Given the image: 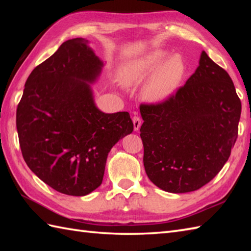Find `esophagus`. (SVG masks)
Wrapping results in <instances>:
<instances>
[{"label": "esophagus", "instance_id": "esophagus-1", "mask_svg": "<svg viewBox=\"0 0 251 251\" xmlns=\"http://www.w3.org/2000/svg\"><path fill=\"white\" fill-rule=\"evenodd\" d=\"M132 123H134V129L137 131L141 126V119L138 115L132 116Z\"/></svg>", "mask_w": 251, "mask_h": 251}]
</instances>
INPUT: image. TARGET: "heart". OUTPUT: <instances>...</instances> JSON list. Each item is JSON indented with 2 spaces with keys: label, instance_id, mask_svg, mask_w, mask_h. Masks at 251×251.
Segmentation results:
<instances>
[{
  "label": "heart",
  "instance_id": "obj_1",
  "mask_svg": "<svg viewBox=\"0 0 251 251\" xmlns=\"http://www.w3.org/2000/svg\"><path fill=\"white\" fill-rule=\"evenodd\" d=\"M156 50L122 68L121 76L127 85H137L152 76L143 89V97L151 102L167 100L178 88L185 74V62L179 55Z\"/></svg>",
  "mask_w": 251,
  "mask_h": 251
}]
</instances>
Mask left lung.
<instances>
[{
  "label": "left lung",
  "mask_w": 251,
  "mask_h": 251,
  "mask_svg": "<svg viewBox=\"0 0 251 251\" xmlns=\"http://www.w3.org/2000/svg\"><path fill=\"white\" fill-rule=\"evenodd\" d=\"M143 165L149 179L170 193L201 189L230 157L242 103L227 72L201 51L183 86L157 103H141Z\"/></svg>",
  "instance_id": "left-lung-1"
}]
</instances>
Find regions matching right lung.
<instances>
[{"label":"right lung","instance_id":"obj_1","mask_svg":"<svg viewBox=\"0 0 251 251\" xmlns=\"http://www.w3.org/2000/svg\"><path fill=\"white\" fill-rule=\"evenodd\" d=\"M82 37L68 40L31 72L16 113L25 162L62 194L84 196L102 183L108 154L131 134L128 112L97 109L88 83L103 63Z\"/></svg>","mask_w":251,"mask_h":251}]
</instances>
